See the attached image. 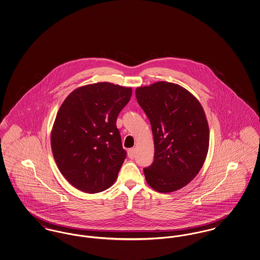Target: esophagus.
Returning a JSON list of instances; mask_svg holds the SVG:
<instances>
[{
  "mask_svg": "<svg viewBox=\"0 0 260 260\" xmlns=\"http://www.w3.org/2000/svg\"><path fill=\"white\" fill-rule=\"evenodd\" d=\"M127 156L129 159H134L136 156V149L131 148L127 150Z\"/></svg>",
  "mask_w": 260,
  "mask_h": 260,
  "instance_id": "34e87169",
  "label": "esophagus"
}]
</instances>
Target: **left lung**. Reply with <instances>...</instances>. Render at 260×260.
<instances>
[{
	"mask_svg": "<svg viewBox=\"0 0 260 260\" xmlns=\"http://www.w3.org/2000/svg\"><path fill=\"white\" fill-rule=\"evenodd\" d=\"M154 138V161L144 169L148 185L171 193L190 183L202 169L210 145V128L196 99L177 84L157 82L136 90Z\"/></svg>",
	"mask_w": 260,
	"mask_h": 260,
	"instance_id": "1",
	"label": "left lung"
}]
</instances>
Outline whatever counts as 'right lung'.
I'll use <instances>...</instances> for the list:
<instances>
[{"label":"right lung","mask_w":260,"mask_h":260,"mask_svg":"<svg viewBox=\"0 0 260 260\" xmlns=\"http://www.w3.org/2000/svg\"><path fill=\"white\" fill-rule=\"evenodd\" d=\"M132 87L100 82L74 89L57 112L50 134L54 161L75 188L99 193L113 185L126 153L116 126Z\"/></svg>","instance_id":"add662e5"}]
</instances>
